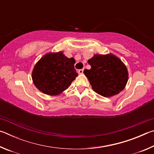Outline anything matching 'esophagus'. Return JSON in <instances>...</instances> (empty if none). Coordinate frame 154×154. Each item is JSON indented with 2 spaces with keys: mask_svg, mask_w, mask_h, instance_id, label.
Segmentation results:
<instances>
[{
  "mask_svg": "<svg viewBox=\"0 0 154 154\" xmlns=\"http://www.w3.org/2000/svg\"><path fill=\"white\" fill-rule=\"evenodd\" d=\"M83 69H80L78 71V73H79V75L83 74Z\"/></svg>",
  "mask_w": 154,
  "mask_h": 154,
  "instance_id": "34e87169",
  "label": "esophagus"
}]
</instances>
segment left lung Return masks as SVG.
Returning a JSON list of instances; mask_svg holds the SVG:
<instances>
[{"instance_id": "8db88e82", "label": "left lung", "mask_w": 154, "mask_h": 154, "mask_svg": "<svg viewBox=\"0 0 154 154\" xmlns=\"http://www.w3.org/2000/svg\"><path fill=\"white\" fill-rule=\"evenodd\" d=\"M91 66L83 73L93 90L104 97H111L122 92L128 80V72L123 62L112 54H94L88 60Z\"/></svg>"}]
</instances>
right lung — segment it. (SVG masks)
<instances>
[{"label": "right lung", "instance_id": "right-lung-1", "mask_svg": "<svg viewBox=\"0 0 154 154\" xmlns=\"http://www.w3.org/2000/svg\"><path fill=\"white\" fill-rule=\"evenodd\" d=\"M75 63L73 58H67L62 51L46 54L34 66L32 72L34 84L45 94H60L78 75L74 68Z\"/></svg>", "mask_w": 154, "mask_h": 154}]
</instances>
